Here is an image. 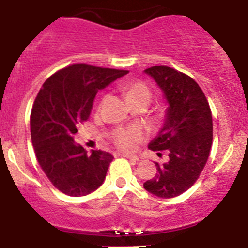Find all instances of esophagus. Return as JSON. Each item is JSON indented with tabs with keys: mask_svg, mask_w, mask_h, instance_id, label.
I'll use <instances>...</instances> for the list:
<instances>
[{
	"mask_svg": "<svg viewBox=\"0 0 248 248\" xmlns=\"http://www.w3.org/2000/svg\"><path fill=\"white\" fill-rule=\"evenodd\" d=\"M117 155H119V156H124L129 160H133V161H139V157L135 156V155L128 154V153H117Z\"/></svg>",
	"mask_w": 248,
	"mask_h": 248,
	"instance_id": "obj_1",
	"label": "esophagus"
}]
</instances>
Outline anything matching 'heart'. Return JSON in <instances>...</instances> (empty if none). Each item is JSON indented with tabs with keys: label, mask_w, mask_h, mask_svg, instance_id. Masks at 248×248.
Listing matches in <instances>:
<instances>
[{
	"label": "heart",
	"mask_w": 248,
	"mask_h": 248,
	"mask_svg": "<svg viewBox=\"0 0 248 248\" xmlns=\"http://www.w3.org/2000/svg\"><path fill=\"white\" fill-rule=\"evenodd\" d=\"M128 100L138 97L150 98V91L144 83L131 82L123 87ZM144 139V131L140 126H128V128H119L114 133V141L122 149H134Z\"/></svg>",
	"instance_id": "obj_1"
}]
</instances>
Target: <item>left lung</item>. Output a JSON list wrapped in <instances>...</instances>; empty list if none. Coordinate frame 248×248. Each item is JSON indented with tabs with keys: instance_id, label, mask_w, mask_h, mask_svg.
Returning <instances> with one entry per match:
<instances>
[{
	"instance_id": "obj_1",
	"label": "left lung",
	"mask_w": 248,
	"mask_h": 248,
	"mask_svg": "<svg viewBox=\"0 0 248 248\" xmlns=\"http://www.w3.org/2000/svg\"><path fill=\"white\" fill-rule=\"evenodd\" d=\"M155 80L168 103L165 119L149 143L153 151H169V161L156 165V175L144 189L161 199L189 190L209 159L212 145V115L205 94L191 77L165 65L144 71Z\"/></svg>"
}]
</instances>
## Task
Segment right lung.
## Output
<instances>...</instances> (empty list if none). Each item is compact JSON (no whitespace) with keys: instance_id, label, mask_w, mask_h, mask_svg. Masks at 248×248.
<instances>
[{"instance_id":"1","label":"right lung","mask_w":248,"mask_h":248,"mask_svg":"<svg viewBox=\"0 0 248 248\" xmlns=\"http://www.w3.org/2000/svg\"><path fill=\"white\" fill-rule=\"evenodd\" d=\"M128 71L73 64L50 76L31 113V138L39 165L54 187L69 196H84L103 184L113 155L87 154L74 141L78 126L88 119L98 91Z\"/></svg>"}]
</instances>
